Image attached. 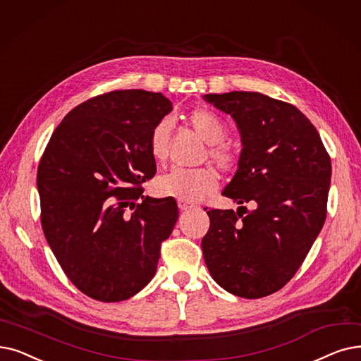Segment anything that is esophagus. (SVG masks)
I'll list each match as a JSON object with an SVG mask.
<instances>
[{
	"label": "esophagus",
	"mask_w": 361,
	"mask_h": 361,
	"mask_svg": "<svg viewBox=\"0 0 361 361\" xmlns=\"http://www.w3.org/2000/svg\"><path fill=\"white\" fill-rule=\"evenodd\" d=\"M178 208H180V211H187V209H192L193 205H190V203H187V202L178 200Z\"/></svg>",
	"instance_id": "obj_1"
}]
</instances>
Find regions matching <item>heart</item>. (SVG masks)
Here are the masks:
<instances>
[{
  "instance_id": "heart-1",
  "label": "heart",
  "mask_w": 361,
  "mask_h": 361,
  "mask_svg": "<svg viewBox=\"0 0 361 361\" xmlns=\"http://www.w3.org/2000/svg\"><path fill=\"white\" fill-rule=\"evenodd\" d=\"M193 131L208 145L207 156L224 172H233L239 165V152L224 143L227 125L216 114L208 109H195L189 115ZM172 137V121L161 119L154 125L149 137V152L156 164L168 159ZM218 177L212 168L183 169L174 168L156 178L154 190L159 196L174 197L181 202H197L215 192Z\"/></svg>"
}]
</instances>
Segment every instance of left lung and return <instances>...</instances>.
Instances as JSON below:
<instances>
[{
  "label": "left lung",
  "mask_w": 361,
  "mask_h": 361,
  "mask_svg": "<svg viewBox=\"0 0 361 361\" xmlns=\"http://www.w3.org/2000/svg\"><path fill=\"white\" fill-rule=\"evenodd\" d=\"M203 99L234 119L242 140L238 171L223 190L240 207L207 212L203 258L223 289L257 300L288 283L319 236L331 158L314 125L293 104L250 91Z\"/></svg>",
  "instance_id": "obj_1"
}]
</instances>
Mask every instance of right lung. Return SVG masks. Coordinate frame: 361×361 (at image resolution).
I'll return each instance as SVG.
<instances>
[{
	"instance_id": "right-lung-1",
	"label": "right lung",
	"mask_w": 361,
	"mask_h": 361,
	"mask_svg": "<svg viewBox=\"0 0 361 361\" xmlns=\"http://www.w3.org/2000/svg\"><path fill=\"white\" fill-rule=\"evenodd\" d=\"M172 111L161 92L119 90L65 116L38 165L41 226L60 267L92 300H128L153 279L178 207L143 195L156 172L153 127Z\"/></svg>"
}]
</instances>
